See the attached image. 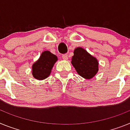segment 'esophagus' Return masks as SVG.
<instances>
[{
    "mask_svg": "<svg viewBox=\"0 0 130 130\" xmlns=\"http://www.w3.org/2000/svg\"><path fill=\"white\" fill-rule=\"evenodd\" d=\"M62 58H63V60H67V59H68V55H67V54L63 55V56H62Z\"/></svg>",
    "mask_w": 130,
    "mask_h": 130,
    "instance_id": "1",
    "label": "esophagus"
}]
</instances>
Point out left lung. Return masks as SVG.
I'll list each match as a JSON object with an SVG mask.
<instances>
[{"label": "left lung", "instance_id": "left-lung-1", "mask_svg": "<svg viewBox=\"0 0 130 130\" xmlns=\"http://www.w3.org/2000/svg\"><path fill=\"white\" fill-rule=\"evenodd\" d=\"M71 63L78 74L85 79L90 80L99 71V62L84 48L78 47L74 50Z\"/></svg>", "mask_w": 130, "mask_h": 130}]
</instances>
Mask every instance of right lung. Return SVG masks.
Masks as SVG:
<instances>
[{
    "mask_svg": "<svg viewBox=\"0 0 130 130\" xmlns=\"http://www.w3.org/2000/svg\"><path fill=\"white\" fill-rule=\"evenodd\" d=\"M58 60L57 57L48 50L44 51L38 60L32 65V74L38 80H42L50 76L53 67Z\"/></svg>",
    "mask_w": 130,
    "mask_h": 130,
    "instance_id": "add662e5",
    "label": "right lung"
}]
</instances>
